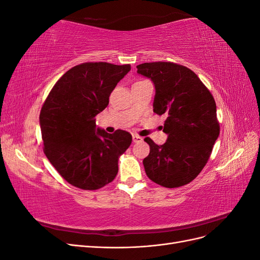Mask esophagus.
Listing matches in <instances>:
<instances>
[{
	"mask_svg": "<svg viewBox=\"0 0 260 260\" xmlns=\"http://www.w3.org/2000/svg\"><path fill=\"white\" fill-rule=\"evenodd\" d=\"M132 139H133V142L135 143H140V142H142V138H141L140 136H138V135H133L132 136Z\"/></svg>",
	"mask_w": 260,
	"mask_h": 260,
	"instance_id": "34e87169",
	"label": "esophagus"
}]
</instances>
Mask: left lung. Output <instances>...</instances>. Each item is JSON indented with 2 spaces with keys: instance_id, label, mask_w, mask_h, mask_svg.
Here are the masks:
<instances>
[{
  "instance_id": "1",
  "label": "left lung",
  "mask_w": 260,
  "mask_h": 260,
  "mask_svg": "<svg viewBox=\"0 0 260 260\" xmlns=\"http://www.w3.org/2000/svg\"><path fill=\"white\" fill-rule=\"evenodd\" d=\"M138 73L155 84L154 113L166 115L167 142L157 145L149 138V154L143 160L153 182L165 187L190 183L207 164L219 137L214 96L191 69L171 61L144 62Z\"/></svg>"
}]
</instances>
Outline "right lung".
Wrapping results in <instances>:
<instances>
[{
  "label": "right lung",
  "mask_w": 260,
  "mask_h": 260,
  "mask_svg": "<svg viewBox=\"0 0 260 260\" xmlns=\"http://www.w3.org/2000/svg\"><path fill=\"white\" fill-rule=\"evenodd\" d=\"M130 69L129 64L82 62L62 75L44 101L43 152L69 184L91 191L116 178L118 160L132 136L124 130L95 133V116L107 107L109 95Z\"/></svg>",
  "instance_id": "obj_1"
}]
</instances>
